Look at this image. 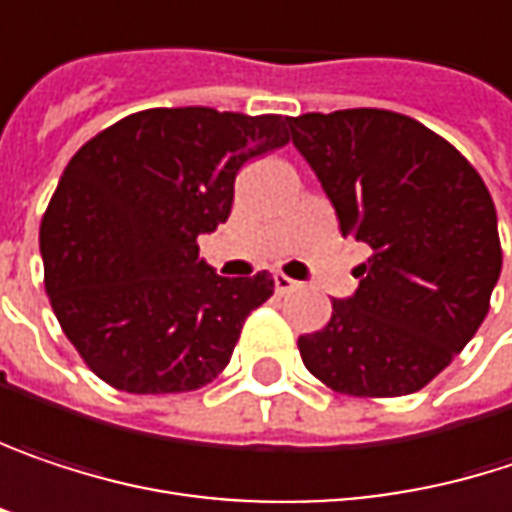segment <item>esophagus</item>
I'll return each instance as SVG.
<instances>
[{
	"instance_id": "34e87169",
	"label": "esophagus",
	"mask_w": 512,
	"mask_h": 512,
	"mask_svg": "<svg viewBox=\"0 0 512 512\" xmlns=\"http://www.w3.org/2000/svg\"><path fill=\"white\" fill-rule=\"evenodd\" d=\"M274 288H277L280 294H288V291L297 288V283H294L291 277H286V274H274Z\"/></svg>"
}]
</instances>
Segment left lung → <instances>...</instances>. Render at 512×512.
<instances>
[{
	"label": "left lung",
	"instance_id": "8db88e82",
	"mask_svg": "<svg viewBox=\"0 0 512 512\" xmlns=\"http://www.w3.org/2000/svg\"><path fill=\"white\" fill-rule=\"evenodd\" d=\"M291 141L336 206L342 235L371 247L359 288L333 300L303 365L353 398L424 389L478 333L501 274L489 188L442 135L386 108L288 117Z\"/></svg>",
	"mask_w": 512,
	"mask_h": 512
}]
</instances>
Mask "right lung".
I'll use <instances>...</instances> for the list:
<instances>
[{"label": "right lung", "instance_id": "obj_1", "mask_svg": "<svg viewBox=\"0 0 512 512\" xmlns=\"http://www.w3.org/2000/svg\"><path fill=\"white\" fill-rule=\"evenodd\" d=\"M286 123L147 108L102 129L64 167L40 221L43 286L99 380L132 395L194 392L229 365L274 277L215 274L197 235L229 218L244 161L286 147Z\"/></svg>", "mask_w": 512, "mask_h": 512}]
</instances>
